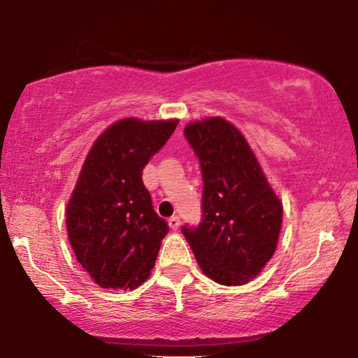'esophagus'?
<instances>
[{"mask_svg": "<svg viewBox=\"0 0 358 358\" xmlns=\"http://www.w3.org/2000/svg\"><path fill=\"white\" fill-rule=\"evenodd\" d=\"M168 225H170V227L173 229V231H176V229L180 227V217H176V215L171 217V219L168 220Z\"/></svg>", "mask_w": 358, "mask_h": 358, "instance_id": "1", "label": "esophagus"}]
</instances>
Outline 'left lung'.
Wrapping results in <instances>:
<instances>
[{
    "label": "left lung",
    "instance_id": "left-lung-1",
    "mask_svg": "<svg viewBox=\"0 0 358 358\" xmlns=\"http://www.w3.org/2000/svg\"><path fill=\"white\" fill-rule=\"evenodd\" d=\"M200 159L203 220L182 232L205 276L225 286L248 285L276 250L282 203L244 134L224 117L185 126Z\"/></svg>",
    "mask_w": 358,
    "mask_h": 358
}]
</instances>
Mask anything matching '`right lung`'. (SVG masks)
Here are the masks:
<instances>
[{"mask_svg": "<svg viewBox=\"0 0 358 358\" xmlns=\"http://www.w3.org/2000/svg\"><path fill=\"white\" fill-rule=\"evenodd\" d=\"M176 124L119 119L85 156L65 224L77 261L101 287L134 289L150 278L170 227L153 210L141 175Z\"/></svg>", "mask_w": 358, "mask_h": 358, "instance_id": "add662e5", "label": "right lung"}]
</instances>
